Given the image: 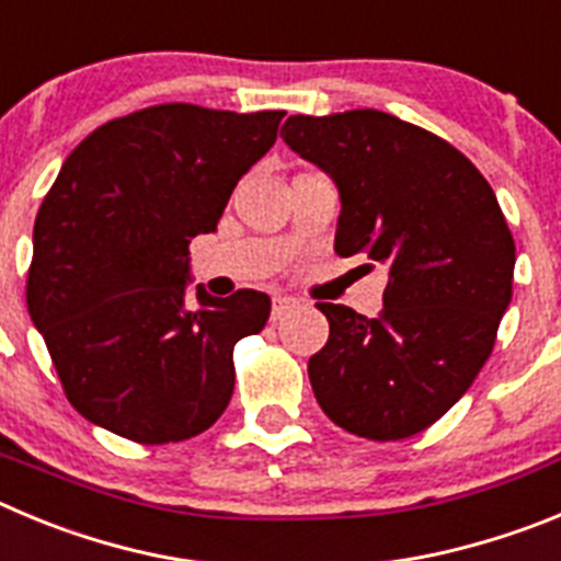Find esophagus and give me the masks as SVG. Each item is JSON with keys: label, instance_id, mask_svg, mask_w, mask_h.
I'll list each match as a JSON object with an SVG mask.
<instances>
[{"label": "esophagus", "instance_id": "esophagus-1", "mask_svg": "<svg viewBox=\"0 0 561 561\" xmlns=\"http://www.w3.org/2000/svg\"><path fill=\"white\" fill-rule=\"evenodd\" d=\"M297 306L295 297H286V295H275L272 297V320H284L286 314H289L291 308Z\"/></svg>", "mask_w": 561, "mask_h": 561}]
</instances>
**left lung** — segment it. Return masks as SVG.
I'll return each mask as SVG.
<instances>
[{"mask_svg": "<svg viewBox=\"0 0 561 561\" xmlns=\"http://www.w3.org/2000/svg\"><path fill=\"white\" fill-rule=\"evenodd\" d=\"M280 138L339 188L333 250L387 266L378 317L317 302L331 336L308 358L317 403L351 434H420L470 389L512 300L515 239L484 174L381 111L289 116Z\"/></svg>", "mask_w": 561, "mask_h": 561, "instance_id": "obj_1", "label": "left lung"}]
</instances>
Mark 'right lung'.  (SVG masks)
<instances>
[{"label": "right lung", "instance_id": "obj_1", "mask_svg": "<svg viewBox=\"0 0 561 561\" xmlns=\"http://www.w3.org/2000/svg\"><path fill=\"white\" fill-rule=\"evenodd\" d=\"M284 111L169 102L75 147L33 228L27 308L66 398L144 445L203 434L233 394V344L270 320L264 291L188 302L194 236L214 233Z\"/></svg>", "mask_w": 561, "mask_h": 561}]
</instances>
